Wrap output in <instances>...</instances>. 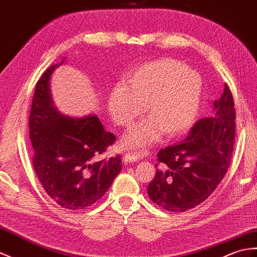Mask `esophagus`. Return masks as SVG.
Segmentation results:
<instances>
[{"instance_id":"34e87169","label":"esophagus","mask_w":257,"mask_h":257,"mask_svg":"<svg viewBox=\"0 0 257 257\" xmlns=\"http://www.w3.org/2000/svg\"><path fill=\"white\" fill-rule=\"evenodd\" d=\"M146 152H139V151H131V152H127L124 154L122 161L123 163H131V162H137L139 161L143 156H145Z\"/></svg>"}]
</instances>
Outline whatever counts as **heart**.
Instances as JSON below:
<instances>
[{
    "label": "heart",
    "mask_w": 257,
    "mask_h": 257,
    "mask_svg": "<svg viewBox=\"0 0 257 257\" xmlns=\"http://www.w3.org/2000/svg\"><path fill=\"white\" fill-rule=\"evenodd\" d=\"M202 80L184 62L172 58L153 60L129 74L111 89L108 111L116 124L130 127L145 106L148 119L123 137L124 147H142L162 133L175 137L188 130L199 110Z\"/></svg>",
    "instance_id": "heart-1"
}]
</instances>
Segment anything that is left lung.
Returning <instances> with one entry per match:
<instances>
[{"instance_id":"obj_1","label":"left lung","mask_w":257,"mask_h":257,"mask_svg":"<svg viewBox=\"0 0 257 257\" xmlns=\"http://www.w3.org/2000/svg\"><path fill=\"white\" fill-rule=\"evenodd\" d=\"M234 138V100L225 83L212 116L199 119L183 141L159 151L156 176L147 188L151 200L172 212L200 205L223 180Z\"/></svg>"}]
</instances>
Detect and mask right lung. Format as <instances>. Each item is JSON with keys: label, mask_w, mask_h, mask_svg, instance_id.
Returning a JSON list of instances; mask_svg holds the SVG:
<instances>
[{"label": "right lung", "mask_w": 257, "mask_h": 257, "mask_svg": "<svg viewBox=\"0 0 257 257\" xmlns=\"http://www.w3.org/2000/svg\"><path fill=\"white\" fill-rule=\"evenodd\" d=\"M57 67L45 71L34 92L28 122L33 165L51 199L64 209L80 210L108 190L121 170V157L98 160L116 136L105 131L96 116L71 118L57 110L49 89Z\"/></svg>", "instance_id": "obj_1"}]
</instances>
